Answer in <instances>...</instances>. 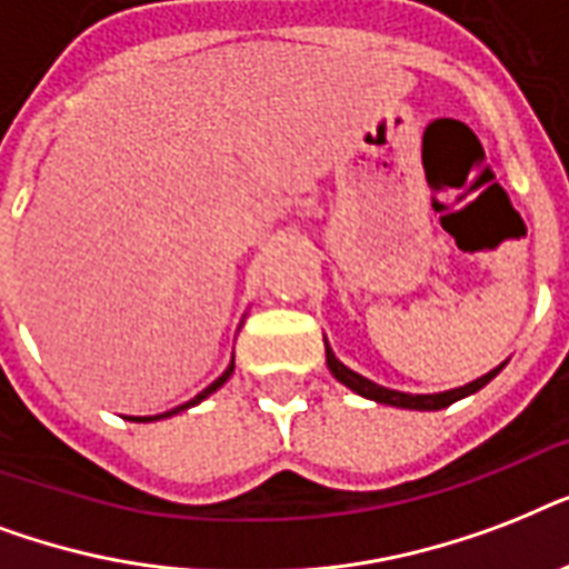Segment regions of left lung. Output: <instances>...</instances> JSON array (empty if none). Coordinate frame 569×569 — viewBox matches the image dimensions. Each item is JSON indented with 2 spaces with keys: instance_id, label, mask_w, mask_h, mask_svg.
Masks as SVG:
<instances>
[{
  "instance_id": "1",
  "label": "left lung",
  "mask_w": 569,
  "mask_h": 569,
  "mask_svg": "<svg viewBox=\"0 0 569 569\" xmlns=\"http://www.w3.org/2000/svg\"><path fill=\"white\" fill-rule=\"evenodd\" d=\"M328 369H330V372H333V378L342 380V383H346L348 389H355V392H360V396L372 398V401H380V405L407 407V410H442V407L455 405L458 398H467V396H472V392H478V389L485 387V383H490V380H493L496 375L502 372V366H499V369H493V372H487L485 378L472 380V383H467V387L449 389V392H437V396H410V392H398V389L378 387V383H372V380L363 378V375L351 372L348 366L339 363L330 348H328Z\"/></svg>"
}]
</instances>
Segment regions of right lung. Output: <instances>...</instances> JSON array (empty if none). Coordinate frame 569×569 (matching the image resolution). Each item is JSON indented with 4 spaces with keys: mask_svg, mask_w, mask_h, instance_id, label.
Returning <instances> with one entry per match:
<instances>
[{
    "mask_svg": "<svg viewBox=\"0 0 569 569\" xmlns=\"http://www.w3.org/2000/svg\"><path fill=\"white\" fill-rule=\"evenodd\" d=\"M230 375H232V363H230V369H227V372H223V375H221V378L214 380V383H209V387H206V389H203V392H200V396H194V398H191L189 405H182V407H173V410H168V413H162V416H173V413H180V410H186V407L197 405V401H203V398H206V396H209V392H214V389L221 387L223 380L230 378ZM162 416H144V419H162Z\"/></svg>",
    "mask_w": 569,
    "mask_h": 569,
    "instance_id": "obj_1",
    "label": "right lung"
}]
</instances>
